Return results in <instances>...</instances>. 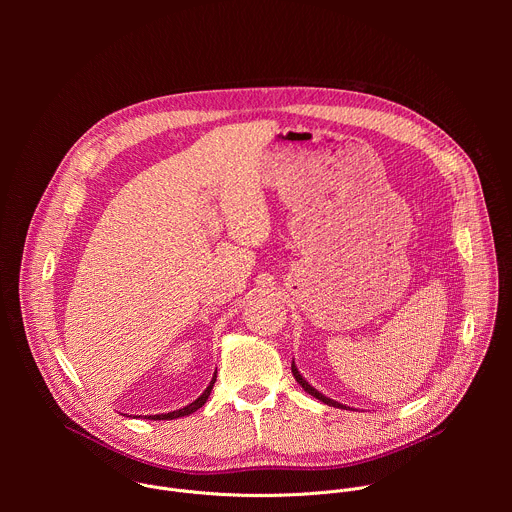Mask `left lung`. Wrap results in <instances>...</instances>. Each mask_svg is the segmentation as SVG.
I'll return each instance as SVG.
<instances>
[{"instance_id":"obj_1","label":"left lung","mask_w":512,"mask_h":512,"mask_svg":"<svg viewBox=\"0 0 512 512\" xmlns=\"http://www.w3.org/2000/svg\"><path fill=\"white\" fill-rule=\"evenodd\" d=\"M291 373H294V377H296V381L302 385V389L306 391V393H310L312 397H316L318 401H322V403H326V405H330V407H338V409H346V405H342V403H338V401H334V399H330V397H324L320 391H316L312 385H308V381L300 375V371H298V367L294 362H291Z\"/></svg>"}]
</instances>
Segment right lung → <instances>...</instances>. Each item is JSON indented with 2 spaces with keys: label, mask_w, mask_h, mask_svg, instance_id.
Instances as JSON below:
<instances>
[{
  "label": "right lung",
  "mask_w": 512,
  "mask_h": 512,
  "mask_svg": "<svg viewBox=\"0 0 512 512\" xmlns=\"http://www.w3.org/2000/svg\"><path fill=\"white\" fill-rule=\"evenodd\" d=\"M214 381H216V375L212 377V381H210V385L206 387V391H204L196 401H192L190 405H186V407H182V409H176V411H170V413H162V415H148V419H150V417H152V419H176V417H184V415L194 413L196 409H200V407L206 403V399H208V395H210V391H212V387H214Z\"/></svg>",
  "instance_id": "obj_1"
}]
</instances>
